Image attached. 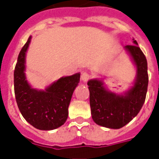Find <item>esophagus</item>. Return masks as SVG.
<instances>
[{
	"label": "esophagus",
	"mask_w": 159,
	"mask_h": 159,
	"mask_svg": "<svg viewBox=\"0 0 159 159\" xmlns=\"http://www.w3.org/2000/svg\"><path fill=\"white\" fill-rule=\"evenodd\" d=\"M89 78L90 75L89 73L86 72V71H84V72L82 73V76H81V79H82V81H83V82H87Z\"/></svg>",
	"instance_id": "obj_1"
}]
</instances>
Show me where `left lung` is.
<instances>
[{"label":"left lung","instance_id":"left-lung-1","mask_svg":"<svg viewBox=\"0 0 159 159\" xmlns=\"http://www.w3.org/2000/svg\"><path fill=\"white\" fill-rule=\"evenodd\" d=\"M134 45L124 47L136 68L133 86L123 93H116L105 87L102 79H90L89 103L93 122L108 129H117L136 117L143 106L148 86L146 56L133 39Z\"/></svg>","mask_w":159,"mask_h":159}]
</instances>
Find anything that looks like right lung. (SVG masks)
Segmentation results:
<instances>
[{
  "instance_id": "obj_1",
  "label": "right lung",
  "mask_w": 159,
  "mask_h": 159,
  "mask_svg": "<svg viewBox=\"0 0 159 159\" xmlns=\"http://www.w3.org/2000/svg\"><path fill=\"white\" fill-rule=\"evenodd\" d=\"M30 36L18 57L14 70L16 101L24 118L41 130H52L62 126L68 117V107L73 92L80 82V73L63 76L44 90L33 89L25 76L26 52Z\"/></svg>"
}]
</instances>
